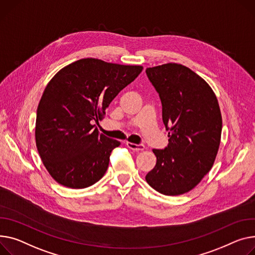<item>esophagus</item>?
Segmentation results:
<instances>
[{
  "label": "esophagus",
  "instance_id": "obj_1",
  "mask_svg": "<svg viewBox=\"0 0 255 255\" xmlns=\"http://www.w3.org/2000/svg\"><path fill=\"white\" fill-rule=\"evenodd\" d=\"M126 145L132 149V150H142L144 149V145L143 144H136V143H132V142H126Z\"/></svg>",
  "mask_w": 255,
  "mask_h": 255
}]
</instances>
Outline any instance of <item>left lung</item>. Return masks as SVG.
Listing matches in <instances>:
<instances>
[{
  "instance_id": "8db88e82",
  "label": "left lung",
  "mask_w": 255,
  "mask_h": 255,
  "mask_svg": "<svg viewBox=\"0 0 255 255\" xmlns=\"http://www.w3.org/2000/svg\"><path fill=\"white\" fill-rule=\"evenodd\" d=\"M146 76L159 94L168 145L152 149L157 163L145 179L167 196L193 190L213 166L223 119L209 85L189 67L166 63L148 67Z\"/></svg>"
}]
</instances>
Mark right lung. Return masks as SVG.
I'll use <instances>...</instances> for the list:
<instances>
[{
    "label": "right lung",
    "mask_w": 255,
    "mask_h": 255,
    "mask_svg": "<svg viewBox=\"0 0 255 255\" xmlns=\"http://www.w3.org/2000/svg\"><path fill=\"white\" fill-rule=\"evenodd\" d=\"M140 65L84 58L63 67L45 88L37 110L36 144L44 166L58 183L84 189L108 170L120 141L100 134L92 123L141 73Z\"/></svg>",
    "instance_id": "right-lung-1"
}]
</instances>
